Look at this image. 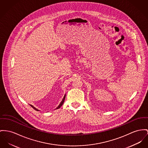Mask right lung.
Segmentation results:
<instances>
[{"mask_svg": "<svg viewBox=\"0 0 148 148\" xmlns=\"http://www.w3.org/2000/svg\"><path fill=\"white\" fill-rule=\"evenodd\" d=\"M65 98H66V95H64V96L63 98V99H62V101L60 102V103L59 104V106L57 107V108H56V109H59V108H60V107H61V106H62L63 104V103H64V99H65ZM30 106H31V107H32L35 110H36V111H38V110H39V109H38L36 108L35 107H34L33 106H32V105H30Z\"/></svg>", "mask_w": 148, "mask_h": 148, "instance_id": "obj_1", "label": "right lung"}]
</instances>
